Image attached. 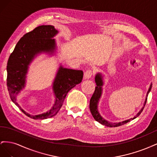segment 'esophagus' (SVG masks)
<instances>
[{"mask_svg":"<svg viewBox=\"0 0 157 157\" xmlns=\"http://www.w3.org/2000/svg\"><path fill=\"white\" fill-rule=\"evenodd\" d=\"M93 75V73H92V70H87L84 72V78H90L92 77V76Z\"/></svg>","mask_w":157,"mask_h":157,"instance_id":"34e87169","label":"esophagus"}]
</instances>
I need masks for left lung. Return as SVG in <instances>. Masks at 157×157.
<instances>
[{"instance_id":"1","label":"left lung","mask_w":157,"mask_h":157,"mask_svg":"<svg viewBox=\"0 0 157 157\" xmlns=\"http://www.w3.org/2000/svg\"><path fill=\"white\" fill-rule=\"evenodd\" d=\"M95 82L96 83L97 86L95 88V91L92 95V96L90 99V112H91L92 115L93 116V117L94 118V119L96 120V121H98V122L100 123V124L105 125L109 127H117V126H122L124 124H126L127 122H130L132 120L134 119L136 117H138L141 113L143 111L144 107L146 104L147 102V96H148L149 93L150 92L151 88H152V84L150 85V87L149 88L148 92L147 93V96H146V99L145 103L144 104V107L141 108V110L139 111V113H137V115L134 117L130 118V119H128L126 121H122V122H117V123H113V122H110L104 119V118L100 115V114L98 112V102L99 99H100L101 96V94H102V86L103 85V77L101 73H98L96 75V77H95Z\"/></svg>"}]
</instances>
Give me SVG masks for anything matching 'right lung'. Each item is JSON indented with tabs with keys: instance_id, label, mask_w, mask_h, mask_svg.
<instances>
[{
	"instance_id": "1",
	"label": "right lung",
	"mask_w": 157,
	"mask_h": 157,
	"mask_svg": "<svg viewBox=\"0 0 157 157\" xmlns=\"http://www.w3.org/2000/svg\"><path fill=\"white\" fill-rule=\"evenodd\" d=\"M58 33L53 25L36 27L17 42L8 61L6 83L10 98L25 115L33 119H46L55 116L62 106L69 90L81 82L83 78L82 71L63 68L61 65L53 83L55 103L50 110L44 113L30 115L16 101V96L25 86L29 65L38 54L54 53L56 46L55 39L52 38Z\"/></svg>"
}]
</instances>
